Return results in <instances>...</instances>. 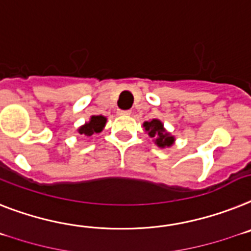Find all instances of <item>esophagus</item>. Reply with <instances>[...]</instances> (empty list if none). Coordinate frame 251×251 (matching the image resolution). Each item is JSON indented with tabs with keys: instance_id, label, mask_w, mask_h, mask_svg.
Segmentation results:
<instances>
[{
	"instance_id": "34e87169",
	"label": "esophagus",
	"mask_w": 251,
	"mask_h": 251,
	"mask_svg": "<svg viewBox=\"0 0 251 251\" xmlns=\"http://www.w3.org/2000/svg\"><path fill=\"white\" fill-rule=\"evenodd\" d=\"M130 113H131V111H129V109H119V111H117V115L119 116H129Z\"/></svg>"
}]
</instances>
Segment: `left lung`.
Here are the masks:
<instances>
[{
	"label": "left lung",
	"mask_w": 251,
	"mask_h": 251,
	"mask_svg": "<svg viewBox=\"0 0 251 251\" xmlns=\"http://www.w3.org/2000/svg\"><path fill=\"white\" fill-rule=\"evenodd\" d=\"M145 130L148 131L149 136L151 138L155 139V143H157L158 147H170L174 143V136H170L167 132L163 129V125H162L161 121L158 120H151V121L144 122Z\"/></svg>",
	"instance_id": "obj_1"
}]
</instances>
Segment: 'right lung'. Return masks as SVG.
Returning a JSON list of instances; mask_svg holds the SVG:
<instances>
[{"mask_svg": "<svg viewBox=\"0 0 251 251\" xmlns=\"http://www.w3.org/2000/svg\"><path fill=\"white\" fill-rule=\"evenodd\" d=\"M104 125H106V117H103V116H92L90 121L80 127L79 132L83 134V135L92 136L93 134L102 131Z\"/></svg>", "mask_w": 251, "mask_h": 251, "instance_id": "obj_1", "label": "right lung"}]
</instances>
